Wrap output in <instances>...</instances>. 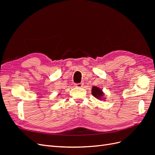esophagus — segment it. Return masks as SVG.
Returning a JSON list of instances; mask_svg holds the SVG:
<instances>
[{"mask_svg": "<svg viewBox=\"0 0 155 155\" xmlns=\"http://www.w3.org/2000/svg\"><path fill=\"white\" fill-rule=\"evenodd\" d=\"M83 83H77V84H75V87H78V88H81L83 87Z\"/></svg>", "mask_w": 155, "mask_h": 155, "instance_id": "esophagus-1", "label": "esophagus"}]
</instances>
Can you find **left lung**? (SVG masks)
<instances>
[{
    "label": "left lung",
    "mask_w": 155,
    "mask_h": 155,
    "mask_svg": "<svg viewBox=\"0 0 155 155\" xmlns=\"http://www.w3.org/2000/svg\"><path fill=\"white\" fill-rule=\"evenodd\" d=\"M92 94L94 96L97 100H105L104 97V92L102 91L101 89L97 87L94 86L92 88Z\"/></svg>",
    "instance_id": "8db88e82"
}]
</instances>
